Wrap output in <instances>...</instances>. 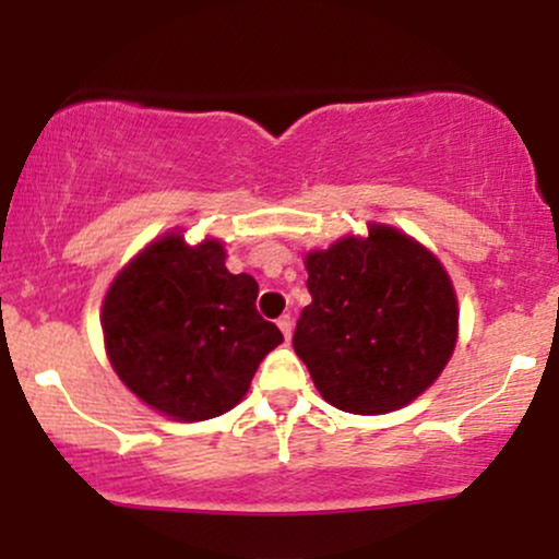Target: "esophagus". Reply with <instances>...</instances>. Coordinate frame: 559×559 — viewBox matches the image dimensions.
Listing matches in <instances>:
<instances>
[{
	"mask_svg": "<svg viewBox=\"0 0 559 559\" xmlns=\"http://www.w3.org/2000/svg\"><path fill=\"white\" fill-rule=\"evenodd\" d=\"M278 329H281V333H284V338L288 342V338H292V318L281 316L278 318Z\"/></svg>",
	"mask_w": 559,
	"mask_h": 559,
	"instance_id": "34e87169",
	"label": "esophagus"
}]
</instances>
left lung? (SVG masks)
<instances>
[{
    "mask_svg": "<svg viewBox=\"0 0 559 559\" xmlns=\"http://www.w3.org/2000/svg\"><path fill=\"white\" fill-rule=\"evenodd\" d=\"M310 305L294 352L325 402L344 413L404 407L447 368L457 344V294L431 249L386 223L305 258Z\"/></svg>",
    "mask_w": 559,
    "mask_h": 559,
    "instance_id": "8db88e82",
    "label": "left lung"
}]
</instances>
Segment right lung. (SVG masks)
I'll use <instances>...</instances> for the list:
<instances>
[{"instance_id": "1", "label": "right lung", "mask_w": 559, "mask_h": 559, "mask_svg": "<svg viewBox=\"0 0 559 559\" xmlns=\"http://www.w3.org/2000/svg\"><path fill=\"white\" fill-rule=\"evenodd\" d=\"M258 292L252 275L228 271L221 239L159 236L120 267L102 301L112 370L170 420L228 413L247 396L267 352L284 342L260 318Z\"/></svg>"}]
</instances>
